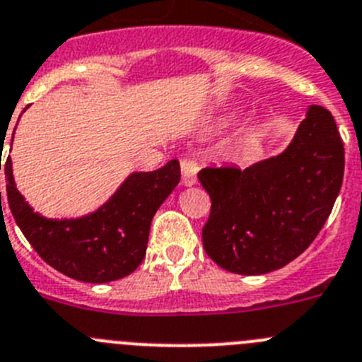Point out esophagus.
Wrapping results in <instances>:
<instances>
[{"mask_svg": "<svg viewBox=\"0 0 362 362\" xmlns=\"http://www.w3.org/2000/svg\"><path fill=\"white\" fill-rule=\"evenodd\" d=\"M197 170L199 167L194 159H183V161H181V174H183L181 183H183L185 187H192V185L197 183Z\"/></svg>", "mask_w": 362, "mask_h": 362, "instance_id": "obj_1", "label": "esophagus"}]
</instances>
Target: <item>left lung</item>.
<instances>
[{"instance_id":"left-lung-1","label":"left lung","mask_w":362,"mask_h":362,"mask_svg":"<svg viewBox=\"0 0 362 362\" xmlns=\"http://www.w3.org/2000/svg\"><path fill=\"white\" fill-rule=\"evenodd\" d=\"M343 172V141L321 105H310L281 154L247 168H203L197 177L211 199L203 228L206 255L222 269L246 276L287 265L327 222Z\"/></svg>"}]
</instances>
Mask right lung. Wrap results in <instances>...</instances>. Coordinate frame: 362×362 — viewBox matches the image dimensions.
<instances>
[{
    "mask_svg": "<svg viewBox=\"0 0 362 362\" xmlns=\"http://www.w3.org/2000/svg\"><path fill=\"white\" fill-rule=\"evenodd\" d=\"M5 177L10 211L39 257L73 280L107 284L141 264L152 217L177 187L181 170L172 159L154 172H132L107 203L78 218H46L34 211L16 188L10 156Z\"/></svg>",
    "mask_w": 362,
    "mask_h": 362,
    "instance_id": "obj_1",
    "label": "right lung"
}]
</instances>
